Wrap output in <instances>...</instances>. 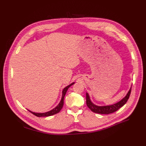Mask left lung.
Listing matches in <instances>:
<instances>
[{
    "instance_id": "8db88e82",
    "label": "left lung",
    "mask_w": 146,
    "mask_h": 146,
    "mask_svg": "<svg viewBox=\"0 0 146 146\" xmlns=\"http://www.w3.org/2000/svg\"><path fill=\"white\" fill-rule=\"evenodd\" d=\"M131 88L129 90V92H127L126 96L123 98L122 100L119 101L118 102L110 105H105V106H98L93 104L91 102L90 99V97L88 94V92H86V105L94 113H98V114H108L110 113H112L116 111L119 108H121L124 105L129 99L130 92H131Z\"/></svg>"
}]
</instances>
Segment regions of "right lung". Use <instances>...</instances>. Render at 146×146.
Instances as JSON below:
<instances>
[{
  "label": "right lung",
  "instance_id": "1",
  "mask_svg": "<svg viewBox=\"0 0 146 146\" xmlns=\"http://www.w3.org/2000/svg\"><path fill=\"white\" fill-rule=\"evenodd\" d=\"M74 83H75V82H73L71 84H70L69 85L67 86L64 88L63 91H62V98H61V101L60 102L59 104L57 105L55 108H54V109H52V110H50V111H47V112H45V113H35V112H33V111H31L30 110H28L30 112H31L32 114H33L34 115H35L36 116H38V117L50 116L54 115V114L59 113L60 111V110H61V108H63V104H64V98L66 92H67L68 88L70 86H71L72 85H74Z\"/></svg>",
  "mask_w": 146,
  "mask_h": 146
}]
</instances>
